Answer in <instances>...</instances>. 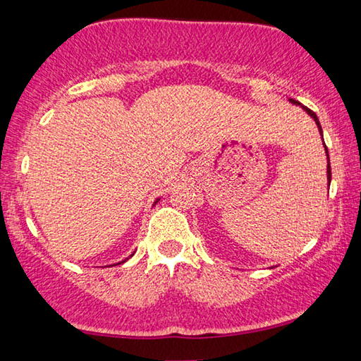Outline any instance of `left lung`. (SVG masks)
Returning <instances> with one entry per match:
<instances>
[{
	"mask_svg": "<svg viewBox=\"0 0 361 361\" xmlns=\"http://www.w3.org/2000/svg\"><path fill=\"white\" fill-rule=\"evenodd\" d=\"M291 103H298V102H295V100H290ZM305 111H307V114H310V118H314V121H315V124L319 126V130H320V133H322V126H320V121H319V118H317V114L312 111V109H309L307 106H302ZM325 145V143H323ZM325 151H326V156H328V148H326V145H325ZM329 159V157H328ZM326 172H328V183H331V167H329V161H328V169H326Z\"/></svg>",
	"mask_w": 361,
	"mask_h": 361,
	"instance_id": "left-lung-1",
	"label": "left lung"
}]
</instances>
